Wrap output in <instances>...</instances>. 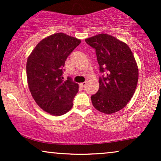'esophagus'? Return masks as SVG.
Instances as JSON below:
<instances>
[{
    "label": "esophagus",
    "mask_w": 161,
    "mask_h": 161,
    "mask_svg": "<svg viewBox=\"0 0 161 161\" xmlns=\"http://www.w3.org/2000/svg\"><path fill=\"white\" fill-rule=\"evenodd\" d=\"M86 84H87V82H86V81H85V82H83V83H80V86H82V87H85L86 86Z\"/></svg>",
    "instance_id": "obj_1"
}]
</instances>
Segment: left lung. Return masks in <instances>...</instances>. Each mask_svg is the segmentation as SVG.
<instances>
[{"mask_svg":"<svg viewBox=\"0 0 161 161\" xmlns=\"http://www.w3.org/2000/svg\"><path fill=\"white\" fill-rule=\"evenodd\" d=\"M95 50L100 72V89L91 99L94 107L110 114L122 109L136 91L138 69L133 53L122 41L100 34L86 39Z\"/></svg>","mask_w":161,"mask_h":161,"instance_id":"8db88e82","label":"left lung"}]
</instances>
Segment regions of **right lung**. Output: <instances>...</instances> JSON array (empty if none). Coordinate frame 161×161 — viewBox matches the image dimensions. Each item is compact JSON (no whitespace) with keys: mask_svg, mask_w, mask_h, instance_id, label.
I'll list each match as a JSON object with an SVG mask.
<instances>
[{"mask_svg":"<svg viewBox=\"0 0 161 161\" xmlns=\"http://www.w3.org/2000/svg\"><path fill=\"white\" fill-rule=\"evenodd\" d=\"M80 39L63 33L54 34L37 44L27 60L28 84L33 98L44 111L63 115L72 108L78 84L67 77L64 80L65 61Z\"/></svg>","mask_w":161,"mask_h":161,"instance_id":"right-lung-1","label":"right lung"}]
</instances>
